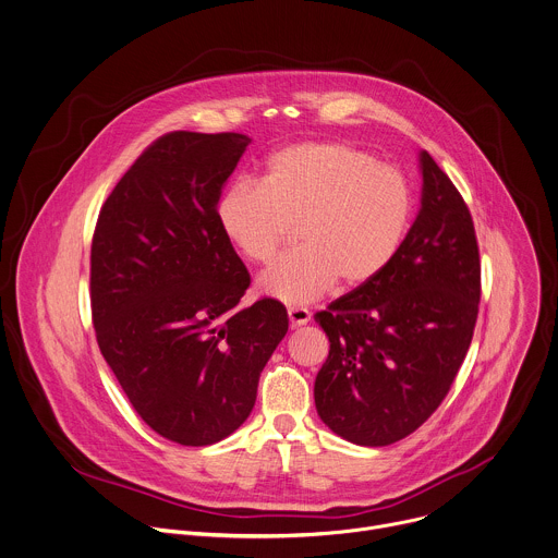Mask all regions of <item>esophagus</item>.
<instances>
[{"instance_id": "obj_1", "label": "esophagus", "mask_w": 558, "mask_h": 558, "mask_svg": "<svg viewBox=\"0 0 558 558\" xmlns=\"http://www.w3.org/2000/svg\"><path fill=\"white\" fill-rule=\"evenodd\" d=\"M288 318H290V327L299 329V327H303V325H307L312 320V314L307 310H303V307H290L288 310Z\"/></svg>"}]
</instances>
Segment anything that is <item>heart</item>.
Masks as SVG:
<instances>
[{
  "instance_id": "obj_1",
  "label": "heart",
  "mask_w": 558,
  "mask_h": 558,
  "mask_svg": "<svg viewBox=\"0 0 558 558\" xmlns=\"http://www.w3.org/2000/svg\"><path fill=\"white\" fill-rule=\"evenodd\" d=\"M415 214L407 178L344 143H301L272 154L259 186L238 182L216 203L227 242L248 262L266 264L290 225L301 248L257 279L264 296L286 305L320 299L336 283L360 290L400 253Z\"/></svg>"
}]
</instances>
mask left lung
I'll return each mask as SVG.
<instances>
[{
  "mask_svg": "<svg viewBox=\"0 0 558 558\" xmlns=\"http://www.w3.org/2000/svg\"><path fill=\"white\" fill-rule=\"evenodd\" d=\"M420 209L396 259L316 314L331 351L316 376L320 420L357 446H389L446 398L472 342L481 262L459 190L426 154Z\"/></svg>",
  "mask_w": 558,
  "mask_h": 558,
  "instance_id": "left-lung-1",
  "label": "left lung"
}]
</instances>
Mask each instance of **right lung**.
<instances>
[{
  "label": "right lung",
  "mask_w": 558,
  "mask_h": 558,
  "mask_svg": "<svg viewBox=\"0 0 558 558\" xmlns=\"http://www.w3.org/2000/svg\"><path fill=\"white\" fill-rule=\"evenodd\" d=\"M251 138L173 132L104 203L90 248L97 344L136 413L162 437L209 446L251 415L257 383L288 333L222 235L216 203Z\"/></svg>",
  "instance_id": "1"
}]
</instances>
